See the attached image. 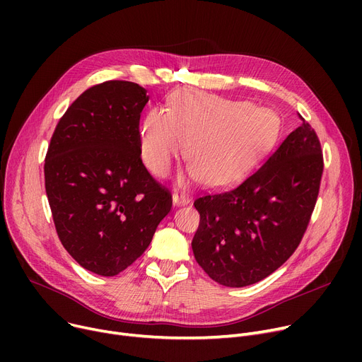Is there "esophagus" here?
<instances>
[{"label": "esophagus", "instance_id": "1", "mask_svg": "<svg viewBox=\"0 0 362 362\" xmlns=\"http://www.w3.org/2000/svg\"><path fill=\"white\" fill-rule=\"evenodd\" d=\"M173 202L176 205H186L191 202V198H189L185 192H175L173 194Z\"/></svg>", "mask_w": 362, "mask_h": 362}]
</instances>
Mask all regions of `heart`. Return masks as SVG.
I'll return each instance as SVG.
<instances>
[{
	"mask_svg": "<svg viewBox=\"0 0 362 362\" xmlns=\"http://www.w3.org/2000/svg\"><path fill=\"white\" fill-rule=\"evenodd\" d=\"M274 138L272 114L246 101L197 89L173 95L167 111L148 112L141 152L156 176H165L187 143L191 175L208 187L227 189L248 177Z\"/></svg>",
	"mask_w": 362,
	"mask_h": 362,
	"instance_id": "1",
	"label": "heart"
}]
</instances>
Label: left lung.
Segmentation results:
<instances>
[{
    "label": "left lung",
    "mask_w": 362,
    "mask_h": 362,
    "mask_svg": "<svg viewBox=\"0 0 362 362\" xmlns=\"http://www.w3.org/2000/svg\"><path fill=\"white\" fill-rule=\"evenodd\" d=\"M321 151L315 130L302 119L239 186L195 199L199 226L192 250L208 276L223 286L243 288L289 259L317 202L325 168Z\"/></svg>",
    "instance_id": "1"
}]
</instances>
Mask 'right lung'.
I'll return each instance as SVG.
<instances>
[{
    "instance_id": "right-lung-1",
    "label": "right lung",
    "mask_w": 362,
    "mask_h": 362,
    "mask_svg": "<svg viewBox=\"0 0 362 362\" xmlns=\"http://www.w3.org/2000/svg\"><path fill=\"white\" fill-rule=\"evenodd\" d=\"M146 89L105 81L73 101L45 156V191L57 235L83 269L116 276L148 248L173 198L141 158Z\"/></svg>"
}]
</instances>
